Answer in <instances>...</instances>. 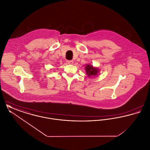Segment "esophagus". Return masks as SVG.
<instances>
[{
  "label": "esophagus",
  "instance_id": "1",
  "mask_svg": "<svg viewBox=\"0 0 150 150\" xmlns=\"http://www.w3.org/2000/svg\"><path fill=\"white\" fill-rule=\"evenodd\" d=\"M68 64H74V61H67L66 62Z\"/></svg>",
  "mask_w": 150,
  "mask_h": 150
}]
</instances>
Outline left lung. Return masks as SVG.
<instances>
[{
    "mask_svg": "<svg viewBox=\"0 0 150 150\" xmlns=\"http://www.w3.org/2000/svg\"><path fill=\"white\" fill-rule=\"evenodd\" d=\"M86 71L89 77H93L96 76L99 72L98 68L94 67L92 64H86Z\"/></svg>",
    "mask_w": 150,
    "mask_h": 150,
    "instance_id": "obj_1",
    "label": "left lung"
}]
</instances>
